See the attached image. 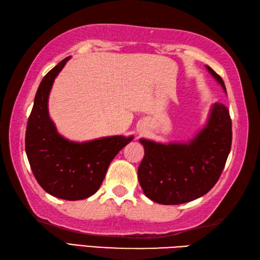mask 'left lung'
<instances>
[{"instance_id":"1","label":"left lung","mask_w":260,"mask_h":260,"mask_svg":"<svg viewBox=\"0 0 260 260\" xmlns=\"http://www.w3.org/2000/svg\"><path fill=\"white\" fill-rule=\"evenodd\" d=\"M206 68L227 93L221 77L209 66ZM231 140L230 115L221 103L212 105L206 124L187 142L140 139L145 155L137 174L144 194L165 206L186 203L204 196L220 178Z\"/></svg>"}]
</instances>
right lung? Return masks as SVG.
Returning a JSON list of instances; mask_svg holds the SVG:
<instances>
[{
  "label": "right lung",
  "instance_id": "right-lung-1",
  "mask_svg": "<svg viewBox=\"0 0 260 260\" xmlns=\"http://www.w3.org/2000/svg\"><path fill=\"white\" fill-rule=\"evenodd\" d=\"M71 57L43 77L27 119L25 152L33 175L49 194L76 201L95 194L117 153L134 136L115 135L75 142L59 134L49 115V96L54 79Z\"/></svg>",
  "mask_w": 260,
  "mask_h": 260
}]
</instances>
